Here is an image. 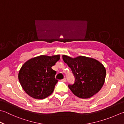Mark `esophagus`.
I'll return each instance as SVG.
<instances>
[{
    "label": "esophagus",
    "mask_w": 124,
    "mask_h": 124,
    "mask_svg": "<svg viewBox=\"0 0 124 124\" xmlns=\"http://www.w3.org/2000/svg\"><path fill=\"white\" fill-rule=\"evenodd\" d=\"M61 81H62V82H66L67 80H66V78H64L63 79H62L61 80Z\"/></svg>",
    "instance_id": "obj_1"
}]
</instances>
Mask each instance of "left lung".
Instances as JSON below:
<instances>
[{"mask_svg": "<svg viewBox=\"0 0 124 124\" xmlns=\"http://www.w3.org/2000/svg\"><path fill=\"white\" fill-rule=\"evenodd\" d=\"M62 58L75 77L74 83L69 84L68 87L75 96L85 99L98 93L106 77L105 68L101 62L83 56L73 59L63 55Z\"/></svg>", "mask_w": 124, "mask_h": 124, "instance_id": "left-lung-1", "label": "left lung"}]
</instances>
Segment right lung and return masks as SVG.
Listing matches in <instances>:
<instances>
[{
    "label": "right lung",
    "instance_id": "1",
    "mask_svg": "<svg viewBox=\"0 0 124 124\" xmlns=\"http://www.w3.org/2000/svg\"><path fill=\"white\" fill-rule=\"evenodd\" d=\"M60 60V55H41L29 60L21 67L19 81L26 93L35 99H44L54 91L58 81L56 71L52 67Z\"/></svg>",
    "mask_w": 124,
    "mask_h": 124
}]
</instances>
